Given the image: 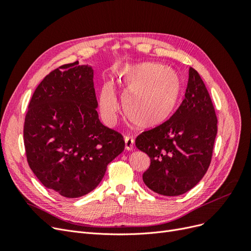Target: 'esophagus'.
<instances>
[{
  "instance_id": "obj_1",
  "label": "esophagus",
  "mask_w": 251,
  "mask_h": 251,
  "mask_svg": "<svg viewBox=\"0 0 251 251\" xmlns=\"http://www.w3.org/2000/svg\"><path fill=\"white\" fill-rule=\"evenodd\" d=\"M125 143H126V151H132L134 149V139H133V137L126 136V137L125 138Z\"/></svg>"
}]
</instances>
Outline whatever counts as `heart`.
<instances>
[{"label":"heart","instance_id":"obj_1","mask_svg":"<svg viewBox=\"0 0 251 251\" xmlns=\"http://www.w3.org/2000/svg\"><path fill=\"white\" fill-rule=\"evenodd\" d=\"M113 85L121 91L127 118L140 128H154L168 120L177 109L181 93L180 75L156 63L124 65L115 70ZM100 108L107 124H112L119 103L110 83L100 90Z\"/></svg>","mask_w":251,"mask_h":251}]
</instances>
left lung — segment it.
Returning a JSON list of instances; mask_svg holds the SVG:
<instances>
[{"mask_svg": "<svg viewBox=\"0 0 251 251\" xmlns=\"http://www.w3.org/2000/svg\"><path fill=\"white\" fill-rule=\"evenodd\" d=\"M217 116L199 73L189 68L185 98L161 126L143 132L136 147L148 154L150 168L143 182L163 196L185 194L199 183L211 161Z\"/></svg>", "mask_w": 251, "mask_h": 251, "instance_id": "1", "label": "left lung"}]
</instances>
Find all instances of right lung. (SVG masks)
<instances>
[{
    "mask_svg": "<svg viewBox=\"0 0 251 251\" xmlns=\"http://www.w3.org/2000/svg\"><path fill=\"white\" fill-rule=\"evenodd\" d=\"M93 77L89 65L60 66L37 86L25 117L30 169L45 187L65 198L92 192L125 150L123 135L98 118Z\"/></svg>",
    "mask_w": 251,
    "mask_h": 251,
    "instance_id": "add662e5",
    "label": "right lung"
}]
</instances>
